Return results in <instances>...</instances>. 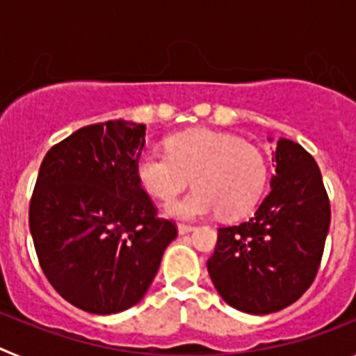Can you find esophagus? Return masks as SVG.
I'll return each instance as SVG.
<instances>
[{"instance_id": "esophagus-1", "label": "esophagus", "mask_w": 356, "mask_h": 356, "mask_svg": "<svg viewBox=\"0 0 356 356\" xmlns=\"http://www.w3.org/2000/svg\"><path fill=\"white\" fill-rule=\"evenodd\" d=\"M193 229H194V226H191V225H178V234L180 235L191 234Z\"/></svg>"}]
</instances>
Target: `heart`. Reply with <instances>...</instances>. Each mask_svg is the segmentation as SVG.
<instances>
[{
    "mask_svg": "<svg viewBox=\"0 0 356 356\" xmlns=\"http://www.w3.org/2000/svg\"><path fill=\"white\" fill-rule=\"evenodd\" d=\"M168 155L144 153L135 163L140 187L160 201H171L187 188L193 193L169 203L165 216L194 221L217 210L222 219H237L262 197L269 163L259 147L235 135L188 130L165 140Z\"/></svg>",
    "mask_w": 356,
    "mask_h": 356,
    "instance_id": "1",
    "label": "heart"
}]
</instances>
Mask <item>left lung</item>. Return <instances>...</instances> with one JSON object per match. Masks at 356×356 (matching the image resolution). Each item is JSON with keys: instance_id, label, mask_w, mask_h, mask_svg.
<instances>
[{"instance_id": "1", "label": "left lung", "mask_w": 356, "mask_h": 356, "mask_svg": "<svg viewBox=\"0 0 356 356\" xmlns=\"http://www.w3.org/2000/svg\"><path fill=\"white\" fill-rule=\"evenodd\" d=\"M273 156L269 194L248 221L217 229L207 262L222 300L254 316L278 312L312 285L332 216L314 156L289 139L278 140Z\"/></svg>"}]
</instances>
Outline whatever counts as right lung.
<instances>
[{
    "label": "right lung",
    "mask_w": 356,
    "mask_h": 356,
    "mask_svg": "<svg viewBox=\"0 0 356 356\" xmlns=\"http://www.w3.org/2000/svg\"><path fill=\"white\" fill-rule=\"evenodd\" d=\"M144 144L146 127L119 119L80 128L40 163L31 238L53 289L85 312L139 303L178 235L135 175Z\"/></svg>",
    "instance_id": "right-lung-1"
}]
</instances>
